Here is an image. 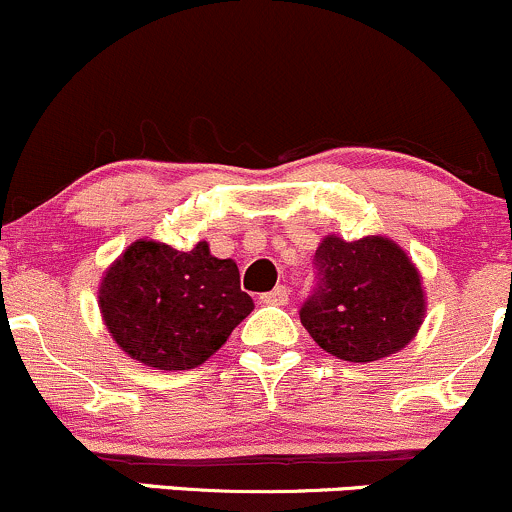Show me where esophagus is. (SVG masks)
Returning a JSON list of instances; mask_svg holds the SVG:
<instances>
[{
  "label": "esophagus",
  "instance_id": "esophagus-1",
  "mask_svg": "<svg viewBox=\"0 0 512 512\" xmlns=\"http://www.w3.org/2000/svg\"><path fill=\"white\" fill-rule=\"evenodd\" d=\"M260 301H262V304H267V306H284L289 301V289L287 287H274L272 292L262 294Z\"/></svg>",
  "mask_w": 512,
  "mask_h": 512
}]
</instances>
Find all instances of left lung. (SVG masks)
<instances>
[{
  "label": "left lung",
  "mask_w": 512,
  "mask_h": 512,
  "mask_svg": "<svg viewBox=\"0 0 512 512\" xmlns=\"http://www.w3.org/2000/svg\"><path fill=\"white\" fill-rule=\"evenodd\" d=\"M316 289L301 306V324L326 353L373 363L400 353L427 314L422 274L385 235L346 242L326 235L314 255Z\"/></svg>",
  "instance_id": "obj_1"
}]
</instances>
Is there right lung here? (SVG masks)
<instances>
[{
	"mask_svg": "<svg viewBox=\"0 0 512 512\" xmlns=\"http://www.w3.org/2000/svg\"><path fill=\"white\" fill-rule=\"evenodd\" d=\"M98 304L112 341L154 370L198 368L255 309L238 265L206 240L181 252L147 238L107 267Z\"/></svg>",
	"mask_w": 512,
	"mask_h": 512,
	"instance_id": "1",
	"label": "right lung"
}]
</instances>
